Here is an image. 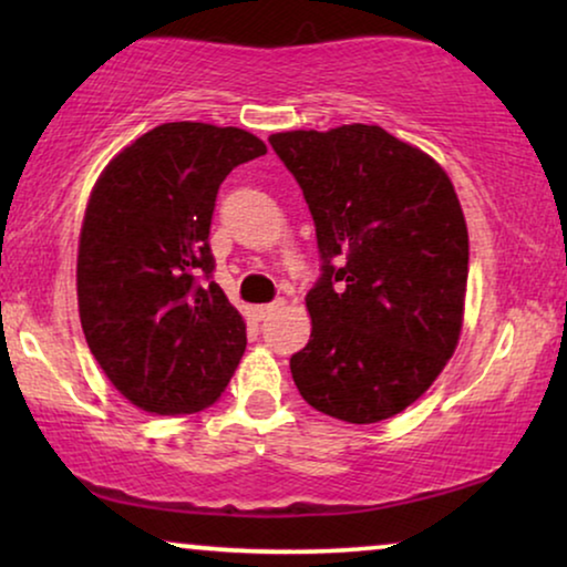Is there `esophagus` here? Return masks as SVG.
Returning a JSON list of instances; mask_svg holds the SVG:
<instances>
[{"instance_id": "1", "label": "esophagus", "mask_w": 567, "mask_h": 567, "mask_svg": "<svg viewBox=\"0 0 567 567\" xmlns=\"http://www.w3.org/2000/svg\"><path fill=\"white\" fill-rule=\"evenodd\" d=\"M284 305H286L284 299H276V301H270V305H260V307H255V317H258V320H266V317L276 315L278 309H284Z\"/></svg>"}]
</instances>
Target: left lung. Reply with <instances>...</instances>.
<instances>
[{"label": "left lung", "mask_w": 567, "mask_h": 567, "mask_svg": "<svg viewBox=\"0 0 567 567\" xmlns=\"http://www.w3.org/2000/svg\"><path fill=\"white\" fill-rule=\"evenodd\" d=\"M315 219L312 336L291 355L301 398L377 423L421 398L452 359L467 289V224L449 175L379 126L268 138Z\"/></svg>", "instance_id": "left-lung-1"}]
</instances>
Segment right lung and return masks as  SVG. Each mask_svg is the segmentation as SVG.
Returning a JSON list of instances; mask_svg holds the SVG:
<instances>
[{
	"mask_svg": "<svg viewBox=\"0 0 567 567\" xmlns=\"http://www.w3.org/2000/svg\"><path fill=\"white\" fill-rule=\"evenodd\" d=\"M266 152L235 126L162 123L92 188L76 255L82 330L115 390L146 413L214 405L243 359L245 320L212 278L208 231L224 177Z\"/></svg>",
	"mask_w": 567,
	"mask_h": 567,
	"instance_id": "1",
	"label": "right lung"
}]
</instances>
